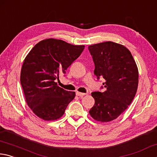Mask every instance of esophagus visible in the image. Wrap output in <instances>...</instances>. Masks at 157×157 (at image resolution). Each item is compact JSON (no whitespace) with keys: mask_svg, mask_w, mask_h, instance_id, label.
Listing matches in <instances>:
<instances>
[{"mask_svg":"<svg viewBox=\"0 0 157 157\" xmlns=\"http://www.w3.org/2000/svg\"><path fill=\"white\" fill-rule=\"evenodd\" d=\"M76 94L77 96H78V97H83V96H85L86 94H85V93L79 92H76Z\"/></svg>","mask_w":157,"mask_h":157,"instance_id":"34e87169","label":"esophagus"}]
</instances>
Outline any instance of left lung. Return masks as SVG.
Segmentation results:
<instances>
[{"mask_svg":"<svg viewBox=\"0 0 157 157\" xmlns=\"http://www.w3.org/2000/svg\"><path fill=\"white\" fill-rule=\"evenodd\" d=\"M97 78H103L105 91L94 92L95 100L89 111L93 119L109 122L120 116L130 105L137 91L138 68L131 52L125 46L111 41L90 45Z\"/></svg>","mask_w":157,"mask_h":157,"instance_id":"obj_1","label":"left lung"}]
</instances>
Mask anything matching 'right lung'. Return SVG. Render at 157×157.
<instances>
[{
	"label": "right lung",
	"instance_id": "right-lung-1",
	"mask_svg": "<svg viewBox=\"0 0 157 157\" xmlns=\"http://www.w3.org/2000/svg\"><path fill=\"white\" fill-rule=\"evenodd\" d=\"M84 45L48 38L38 43L27 54L21 72V83L27 105L45 121L56 120L64 114L75 92L57 86L56 79L81 54Z\"/></svg>",
	"mask_w": 157,
	"mask_h": 157
}]
</instances>
